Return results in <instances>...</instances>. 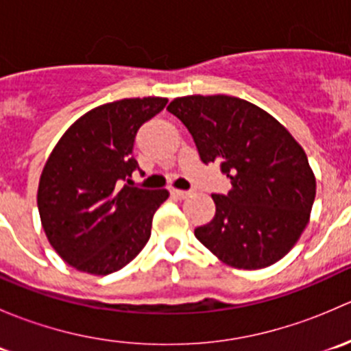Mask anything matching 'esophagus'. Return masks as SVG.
<instances>
[{
    "instance_id": "obj_1",
    "label": "esophagus",
    "mask_w": 351,
    "mask_h": 351,
    "mask_svg": "<svg viewBox=\"0 0 351 351\" xmlns=\"http://www.w3.org/2000/svg\"><path fill=\"white\" fill-rule=\"evenodd\" d=\"M169 193H171V197H175V198H178V200H182V198L190 197V193H192V192H189V190H176V189H171V190H169Z\"/></svg>"
}]
</instances>
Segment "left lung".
I'll use <instances>...</instances> for the list:
<instances>
[{
    "instance_id": "1",
    "label": "left lung",
    "mask_w": 351,
    "mask_h": 351,
    "mask_svg": "<svg viewBox=\"0 0 351 351\" xmlns=\"http://www.w3.org/2000/svg\"><path fill=\"white\" fill-rule=\"evenodd\" d=\"M193 137L202 162H219L231 180L214 193L215 215L195 238L243 270L284 258L309 222L316 180L307 156L270 113L228 95L175 98L168 105Z\"/></svg>"
}]
</instances>
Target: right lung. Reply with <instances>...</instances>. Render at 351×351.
Returning <instances> with one entry per match:
<instances>
[{"label":"right lung","mask_w":351,"mask_h":351,"mask_svg":"<svg viewBox=\"0 0 351 351\" xmlns=\"http://www.w3.org/2000/svg\"><path fill=\"white\" fill-rule=\"evenodd\" d=\"M166 98H125L77 119L49 156L37 204L49 243L67 265L93 275L120 270L149 241L153 215L168 190L130 185L139 165L137 130Z\"/></svg>","instance_id":"obj_1"}]
</instances>
